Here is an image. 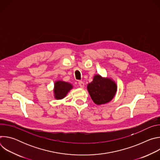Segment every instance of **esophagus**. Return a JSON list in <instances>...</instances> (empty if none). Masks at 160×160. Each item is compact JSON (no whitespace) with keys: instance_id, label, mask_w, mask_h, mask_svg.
Masks as SVG:
<instances>
[{"instance_id":"34e87169","label":"esophagus","mask_w":160,"mask_h":160,"mask_svg":"<svg viewBox=\"0 0 160 160\" xmlns=\"http://www.w3.org/2000/svg\"><path fill=\"white\" fill-rule=\"evenodd\" d=\"M78 85H79V86H80V88H83L84 86H85L84 83H83V82H82V81H80V82H78Z\"/></svg>"}]
</instances>
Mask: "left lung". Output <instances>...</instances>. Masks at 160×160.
I'll return each instance as SVG.
<instances>
[{
    "instance_id": "obj_1",
    "label": "left lung",
    "mask_w": 160,
    "mask_h": 160,
    "mask_svg": "<svg viewBox=\"0 0 160 160\" xmlns=\"http://www.w3.org/2000/svg\"><path fill=\"white\" fill-rule=\"evenodd\" d=\"M87 90L93 102L102 105L110 102L117 92V85L111 78L97 74L87 85Z\"/></svg>"
}]
</instances>
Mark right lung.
Here are the masks:
<instances>
[{
  "label": "right lung",
  "instance_id": "obj_1",
  "mask_svg": "<svg viewBox=\"0 0 160 160\" xmlns=\"http://www.w3.org/2000/svg\"><path fill=\"white\" fill-rule=\"evenodd\" d=\"M73 85L69 82L62 80L56 81L53 89L54 98L57 100L62 99L66 96L68 93L73 88Z\"/></svg>",
  "mask_w": 160,
  "mask_h": 160
}]
</instances>
